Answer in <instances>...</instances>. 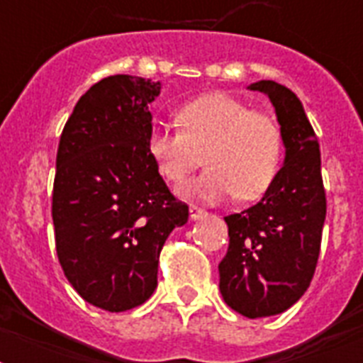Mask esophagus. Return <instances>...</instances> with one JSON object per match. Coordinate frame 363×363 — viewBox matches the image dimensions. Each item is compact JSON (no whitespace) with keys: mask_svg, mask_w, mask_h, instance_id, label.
I'll list each match as a JSON object with an SVG mask.
<instances>
[{"mask_svg":"<svg viewBox=\"0 0 363 363\" xmlns=\"http://www.w3.org/2000/svg\"><path fill=\"white\" fill-rule=\"evenodd\" d=\"M203 216H207V211L199 209L196 205H190V218H192V220H199V218H203Z\"/></svg>","mask_w":363,"mask_h":363,"instance_id":"obj_1","label":"esophagus"}]
</instances>
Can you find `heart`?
Returning a JSON list of instances; mask_svg holds the SVG:
<instances>
[{"instance_id": "obj_1", "label": "heart", "mask_w": 363, "mask_h": 363, "mask_svg": "<svg viewBox=\"0 0 363 363\" xmlns=\"http://www.w3.org/2000/svg\"><path fill=\"white\" fill-rule=\"evenodd\" d=\"M179 128L154 125L147 148L156 169L181 186L203 162L209 169L184 188L188 198L250 201L267 192L282 156L281 125L228 94H205L177 111Z\"/></svg>"}]
</instances>
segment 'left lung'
Returning a JSON list of instances; mask_svg holds the SVG:
<instances>
[{"mask_svg": "<svg viewBox=\"0 0 363 363\" xmlns=\"http://www.w3.org/2000/svg\"><path fill=\"white\" fill-rule=\"evenodd\" d=\"M275 107L286 148L284 164L264 198L224 216L230 247L220 264V294L247 318L290 309L309 288L320 254L326 192L320 147L298 96L275 81H258Z\"/></svg>", "mask_w": 363, "mask_h": 363, "instance_id": "obj_1", "label": "left lung"}]
</instances>
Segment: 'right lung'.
I'll return each mask as SVG.
<instances>
[{"instance_id": "add662e5", "label": "right lung", "mask_w": 363, "mask_h": 363, "mask_svg": "<svg viewBox=\"0 0 363 363\" xmlns=\"http://www.w3.org/2000/svg\"><path fill=\"white\" fill-rule=\"evenodd\" d=\"M160 82L113 75L96 82L60 137L52 190L56 252L84 301L109 313L145 303L160 250L188 205L160 177L147 141Z\"/></svg>"}]
</instances>
